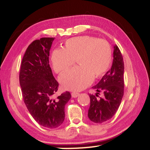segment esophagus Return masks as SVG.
I'll return each instance as SVG.
<instances>
[{"instance_id": "obj_1", "label": "esophagus", "mask_w": 150, "mask_h": 150, "mask_svg": "<svg viewBox=\"0 0 150 150\" xmlns=\"http://www.w3.org/2000/svg\"><path fill=\"white\" fill-rule=\"evenodd\" d=\"M79 95L80 93H77V92H73V93H71V96H72L73 98H77Z\"/></svg>"}]
</instances>
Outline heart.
<instances>
[{
    "label": "heart",
    "instance_id": "obj_1",
    "mask_svg": "<svg viewBox=\"0 0 150 150\" xmlns=\"http://www.w3.org/2000/svg\"><path fill=\"white\" fill-rule=\"evenodd\" d=\"M112 59L111 48L104 40L91 36H79L67 40L63 48L53 51L52 67L61 73L76 62L77 67L62 74L59 82L63 89L81 91L89 86L93 79L104 75Z\"/></svg>",
    "mask_w": 150,
    "mask_h": 150
}]
</instances>
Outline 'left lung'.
<instances>
[{"label": "left lung", "instance_id": "left-lung-1", "mask_svg": "<svg viewBox=\"0 0 150 150\" xmlns=\"http://www.w3.org/2000/svg\"><path fill=\"white\" fill-rule=\"evenodd\" d=\"M124 63L123 57L117 46H114L112 67L93 88L96 95L89 94L90 106L88 117L94 123L101 124L110 120L116 113L122 102L124 92ZM103 93L98 98V94Z\"/></svg>", "mask_w": 150, "mask_h": 150}]
</instances>
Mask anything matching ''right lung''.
<instances>
[{"instance_id":"obj_1","label":"right lung","mask_w":150,"mask_h":150,"mask_svg":"<svg viewBox=\"0 0 150 150\" xmlns=\"http://www.w3.org/2000/svg\"><path fill=\"white\" fill-rule=\"evenodd\" d=\"M54 38L33 42L26 49L20 71V85L24 102L30 114L41 126H60L65 119V106L71 98L66 91L52 99L59 83L49 65V55Z\"/></svg>"}]
</instances>
